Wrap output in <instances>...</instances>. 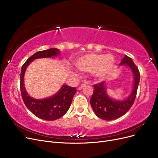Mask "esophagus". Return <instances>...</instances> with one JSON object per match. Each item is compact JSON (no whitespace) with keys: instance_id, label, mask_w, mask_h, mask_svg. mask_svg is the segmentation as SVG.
<instances>
[{"instance_id":"1","label":"esophagus","mask_w":158,"mask_h":158,"mask_svg":"<svg viewBox=\"0 0 158 158\" xmlns=\"http://www.w3.org/2000/svg\"><path fill=\"white\" fill-rule=\"evenodd\" d=\"M85 84H81V85H80V86L78 87V89H79V90L82 89L85 86Z\"/></svg>"}]
</instances>
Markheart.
I'll list each match as a JSON object with an SVG mask.
<instances>
[{"label": "heart", "mask_w": 158, "mask_h": 158, "mask_svg": "<svg viewBox=\"0 0 158 158\" xmlns=\"http://www.w3.org/2000/svg\"><path fill=\"white\" fill-rule=\"evenodd\" d=\"M114 58L111 54L88 53L76 59L74 63L79 70L92 72L95 78H104L112 70Z\"/></svg>", "instance_id": "obj_1"}]
</instances>
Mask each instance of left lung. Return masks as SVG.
<instances>
[{"instance_id":"obj_1","label":"left lung","mask_w":158,"mask_h":158,"mask_svg":"<svg viewBox=\"0 0 158 158\" xmlns=\"http://www.w3.org/2000/svg\"><path fill=\"white\" fill-rule=\"evenodd\" d=\"M128 66L132 73L134 84L131 94L122 100L113 99L107 93L106 82L94 85V93L89 102L94 113L99 118L106 121H111L124 115L135 102L137 89L140 82V73L132 59L125 55L119 64V66Z\"/></svg>"}]
</instances>
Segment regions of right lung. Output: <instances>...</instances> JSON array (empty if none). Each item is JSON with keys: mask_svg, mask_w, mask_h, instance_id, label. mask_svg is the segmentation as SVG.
<instances>
[{"mask_svg": "<svg viewBox=\"0 0 158 158\" xmlns=\"http://www.w3.org/2000/svg\"><path fill=\"white\" fill-rule=\"evenodd\" d=\"M60 51L51 48L35 52L23 64L20 74V89L23 101L30 111L37 117L47 121L56 120L68 111L76 93V88L63 84L55 95L45 99H35L28 95L24 86V74L26 69L33 60L41 58H52L60 55Z\"/></svg>", "mask_w": 158, "mask_h": 158, "instance_id": "add662e5", "label": "right lung"}]
</instances>
